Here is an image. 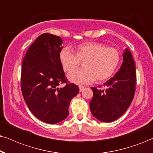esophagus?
<instances>
[{"label": "esophagus", "instance_id": "1", "mask_svg": "<svg viewBox=\"0 0 153 153\" xmlns=\"http://www.w3.org/2000/svg\"><path fill=\"white\" fill-rule=\"evenodd\" d=\"M84 87L83 86H81V85H80L79 86V90H80V92H82V91L84 90Z\"/></svg>", "mask_w": 153, "mask_h": 153}]
</instances>
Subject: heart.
I'll use <instances>...</instances> for the list:
<instances>
[{"instance_id": "b5f03b06", "label": "heart", "mask_w": 153, "mask_h": 153, "mask_svg": "<svg viewBox=\"0 0 153 153\" xmlns=\"http://www.w3.org/2000/svg\"><path fill=\"white\" fill-rule=\"evenodd\" d=\"M121 55L114 47L103 43L89 42L75 47V54L68 48H63L59 53V60L63 71L70 73L76 69L80 62H85V69L71 73L68 79L78 85H86L94 80L104 81L111 78L117 69Z\"/></svg>"}]
</instances>
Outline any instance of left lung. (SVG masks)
<instances>
[{"mask_svg":"<svg viewBox=\"0 0 153 153\" xmlns=\"http://www.w3.org/2000/svg\"><path fill=\"white\" fill-rule=\"evenodd\" d=\"M119 71L104 84L105 89L91 88L93 97L90 102L91 113L97 119L111 122L121 117L128 109L136 91V66L128 49L123 54Z\"/></svg>","mask_w":153,"mask_h":153,"instance_id":"left-lung-1","label":"left lung"}]
</instances>
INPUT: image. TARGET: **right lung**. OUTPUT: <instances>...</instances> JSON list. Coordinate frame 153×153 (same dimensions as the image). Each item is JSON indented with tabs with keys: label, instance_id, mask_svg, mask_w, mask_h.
Segmentation results:
<instances>
[{
	"label": "right lung",
	"instance_id": "right-lung-1",
	"mask_svg": "<svg viewBox=\"0 0 153 153\" xmlns=\"http://www.w3.org/2000/svg\"><path fill=\"white\" fill-rule=\"evenodd\" d=\"M63 40L44 33L29 48L22 61L21 90L30 111L45 123L54 124L68 116L71 100L79 92L70 83L59 60ZM64 84V87L59 85Z\"/></svg>",
	"mask_w": 153,
	"mask_h": 153
}]
</instances>
